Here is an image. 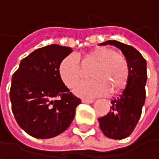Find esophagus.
I'll list each match as a JSON object with an SVG mask.
<instances>
[{
  "label": "esophagus",
  "instance_id": "1",
  "mask_svg": "<svg viewBox=\"0 0 159 159\" xmlns=\"http://www.w3.org/2000/svg\"><path fill=\"white\" fill-rule=\"evenodd\" d=\"M94 100L93 99H87V98H83L82 99V103H88V104H91V103H93Z\"/></svg>",
  "mask_w": 159,
  "mask_h": 159
}]
</instances>
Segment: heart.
<instances>
[{"mask_svg":"<svg viewBox=\"0 0 159 159\" xmlns=\"http://www.w3.org/2000/svg\"><path fill=\"white\" fill-rule=\"evenodd\" d=\"M86 60L96 64L91 72L93 80L80 84L75 89L76 94L96 97L107 94L110 89L116 93L125 86L129 77L128 62L114 49L107 47L94 48L87 53ZM59 74L67 87L74 88L82 79L78 57L71 54L64 58L59 66Z\"/></svg>","mask_w":159,"mask_h":159,"instance_id":"1","label":"heart"}]
</instances>
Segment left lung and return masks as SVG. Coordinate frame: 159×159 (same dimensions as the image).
Segmentation results:
<instances>
[{"label":"left lung","instance_id":"left-lung-1","mask_svg":"<svg viewBox=\"0 0 159 159\" xmlns=\"http://www.w3.org/2000/svg\"><path fill=\"white\" fill-rule=\"evenodd\" d=\"M101 45H111L118 48L129 66V77L125 89L111 100L110 112L98 119L99 126L106 137L113 140H123L134 130L145 102L146 60L135 48L119 41L109 40Z\"/></svg>","mask_w":159,"mask_h":159}]
</instances>
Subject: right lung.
I'll list each match as a JSON object with an SVG mask.
<instances>
[{
	"instance_id": "add662e5",
	"label": "right lung",
	"mask_w": 159,
	"mask_h": 159,
	"mask_svg": "<svg viewBox=\"0 0 159 159\" xmlns=\"http://www.w3.org/2000/svg\"><path fill=\"white\" fill-rule=\"evenodd\" d=\"M71 48L49 45L21 60L12 77L10 100L16 123L36 139L63 133L72 123L81 103L63 82L59 66Z\"/></svg>"
}]
</instances>
